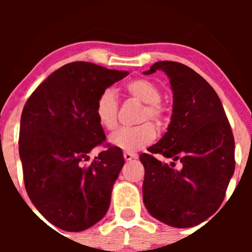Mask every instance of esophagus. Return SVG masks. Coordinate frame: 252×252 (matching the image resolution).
Instances as JSON below:
<instances>
[{"mask_svg":"<svg viewBox=\"0 0 252 252\" xmlns=\"http://www.w3.org/2000/svg\"><path fill=\"white\" fill-rule=\"evenodd\" d=\"M123 156H124V159H126V161H130V159L136 158V157H138V155L133 154V152H124Z\"/></svg>","mask_w":252,"mask_h":252,"instance_id":"esophagus-1","label":"esophagus"}]
</instances>
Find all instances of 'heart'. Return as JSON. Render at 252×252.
<instances>
[{
    "label": "heart",
    "instance_id": "obj_1",
    "mask_svg": "<svg viewBox=\"0 0 252 252\" xmlns=\"http://www.w3.org/2000/svg\"><path fill=\"white\" fill-rule=\"evenodd\" d=\"M126 91L136 101L145 103L144 110L139 117V122L150 119L156 126H162L166 118V111L159 102L162 94L156 84L147 79H135L126 84ZM95 114L101 126L107 130L116 129L118 102L113 90L107 89L98 96L95 105ZM155 138V126L151 123H142L133 128L118 129L110 136V142L113 146L119 147L126 152H135L151 144Z\"/></svg>",
    "mask_w": 252,
    "mask_h": 252
}]
</instances>
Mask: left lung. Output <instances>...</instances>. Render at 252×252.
Returning <instances> with one entry per match:
<instances>
[{
    "mask_svg": "<svg viewBox=\"0 0 252 252\" xmlns=\"http://www.w3.org/2000/svg\"><path fill=\"white\" fill-rule=\"evenodd\" d=\"M162 70L169 79L173 110L166 134L141 154L142 199L150 215L164 224L189 228L220 208L234 174V136L212 86L187 65L161 61L144 74ZM159 153L182 162V170L162 164Z\"/></svg>",
    "mask_w": 252,
    "mask_h": 252,
    "instance_id": "1",
    "label": "left lung"
}]
</instances>
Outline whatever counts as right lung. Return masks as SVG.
<instances>
[{
  "label": "right lung",
  "mask_w": 252,
  "mask_h": 252,
  "mask_svg": "<svg viewBox=\"0 0 252 252\" xmlns=\"http://www.w3.org/2000/svg\"><path fill=\"white\" fill-rule=\"evenodd\" d=\"M128 74L90 62L68 63L48 75L23 108L19 156L25 189L60 229L81 232L107 213L123 151L108 146L90 166L84 161L106 139L95 114L98 96Z\"/></svg>",
  "instance_id": "add662e5"
}]
</instances>
